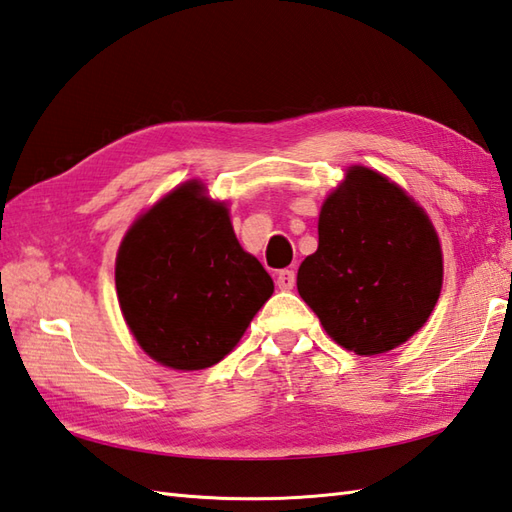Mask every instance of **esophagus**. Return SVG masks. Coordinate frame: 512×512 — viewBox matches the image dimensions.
Returning a JSON list of instances; mask_svg holds the SVG:
<instances>
[{
  "mask_svg": "<svg viewBox=\"0 0 512 512\" xmlns=\"http://www.w3.org/2000/svg\"><path fill=\"white\" fill-rule=\"evenodd\" d=\"M295 284H297L295 270H290V268L279 270V273H277V286L281 290H292V288H295Z\"/></svg>",
  "mask_w": 512,
  "mask_h": 512,
  "instance_id": "1",
  "label": "esophagus"
}]
</instances>
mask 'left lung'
I'll return each mask as SVG.
<instances>
[{"mask_svg": "<svg viewBox=\"0 0 512 512\" xmlns=\"http://www.w3.org/2000/svg\"><path fill=\"white\" fill-rule=\"evenodd\" d=\"M297 288L345 350H394L427 323L440 297L436 228L398 184L352 167L323 204L319 248L299 266Z\"/></svg>", "mask_w": 512, "mask_h": 512, "instance_id": "1", "label": "left lung"}]
</instances>
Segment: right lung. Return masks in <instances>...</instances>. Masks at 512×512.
<instances>
[{
    "label": "right lung",
    "instance_id": "right-lung-1",
    "mask_svg": "<svg viewBox=\"0 0 512 512\" xmlns=\"http://www.w3.org/2000/svg\"><path fill=\"white\" fill-rule=\"evenodd\" d=\"M273 279L239 246L226 206L184 182L129 228L116 292L138 345L173 369H204L233 350L273 295Z\"/></svg>",
    "mask_w": 512,
    "mask_h": 512
}]
</instances>
